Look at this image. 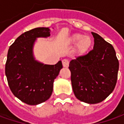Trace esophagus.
<instances>
[{
    "label": "esophagus",
    "mask_w": 124,
    "mask_h": 124,
    "mask_svg": "<svg viewBox=\"0 0 124 124\" xmlns=\"http://www.w3.org/2000/svg\"><path fill=\"white\" fill-rule=\"evenodd\" d=\"M62 63L64 68H68L69 66V61L67 59H63L62 61Z\"/></svg>",
    "instance_id": "1"
}]
</instances>
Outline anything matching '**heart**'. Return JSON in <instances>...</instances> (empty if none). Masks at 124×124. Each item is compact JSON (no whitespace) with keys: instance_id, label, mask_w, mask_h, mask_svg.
I'll use <instances>...</instances> for the list:
<instances>
[{"instance_id":"heart-1","label":"heart","mask_w":124,"mask_h":124,"mask_svg":"<svg viewBox=\"0 0 124 124\" xmlns=\"http://www.w3.org/2000/svg\"><path fill=\"white\" fill-rule=\"evenodd\" d=\"M70 45H75L74 52L78 56L85 54L92 45L91 38L88 36H83L81 34H74L68 39Z\"/></svg>"}]
</instances>
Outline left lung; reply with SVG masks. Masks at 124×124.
Returning a JSON list of instances; mask_svg holds the SVG:
<instances>
[{"label":"left lung","mask_w":124,"mask_h":124,"mask_svg":"<svg viewBox=\"0 0 124 124\" xmlns=\"http://www.w3.org/2000/svg\"><path fill=\"white\" fill-rule=\"evenodd\" d=\"M93 50L70 62L71 81L75 97L83 102L94 104L103 101L116 85L119 61L113 46L99 34Z\"/></svg>","instance_id":"obj_1"}]
</instances>
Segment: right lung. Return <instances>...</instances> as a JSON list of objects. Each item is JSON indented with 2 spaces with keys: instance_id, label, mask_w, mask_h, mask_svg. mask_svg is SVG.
Listing matches in <instances>:
<instances>
[{
  "instance_id": "obj_1",
  "label": "right lung",
  "mask_w": 124,
  "mask_h": 124,
  "mask_svg": "<svg viewBox=\"0 0 124 124\" xmlns=\"http://www.w3.org/2000/svg\"><path fill=\"white\" fill-rule=\"evenodd\" d=\"M50 36L49 27H37L19 36L8 50L5 74L12 93L28 105L47 101L53 91L54 79L63 68L59 61L47 65L36 61L33 48L37 38Z\"/></svg>"
}]
</instances>
